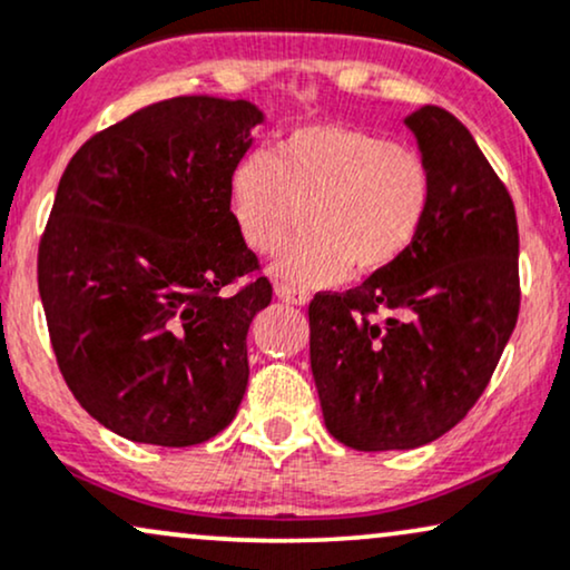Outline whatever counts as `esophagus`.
I'll return each mask as SVG.
<instances>
[{"label": "esophagus", "mask_w": 570, "mask_h": 570, "mask_svg": "<svg viewBox=\"0 0 570 570\" xmlns=\"http://www.w3.org/2000/svg\"><path fill=\"white\" fill-rule=\"evenodd\" d=\"M273 294H276L281 303H289V305H299V307H303V305L311 303V297H307L305 292L292 289V286H286V284H276V286H273Z\"/></svg>", "instance_id": "obj_1"}]
</instances>
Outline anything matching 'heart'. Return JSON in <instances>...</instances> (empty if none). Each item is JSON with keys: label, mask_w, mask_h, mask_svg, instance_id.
Here are the masks:
<instances>
[{"label": "heart", "mask_w": 570, "mask_h": 570, "mask_svg": "<svg viewBox=\"0 0 570 570\" xmlns=\"http://www.w3.org/2000/svg\"><path fill=\"white\" fill-rule=\"evenodd\" d=\"M230 212L252 249L273 252L307 207L311 236L278 252L271 273L297 289L332 286L397 263L420 236L430 173L414 150L345 125L299 127L276 156L252 150L230 175Z\"/></svg>", "instance_id": "heart-1"}]
</instances>
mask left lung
I'll return each mask as SVG.
<instances>
[{"label": "left lung", "instance_id": "left-lung-1", "mask_svg": "<svg viewBox=\"0 0 570 570\" xmlns=\"http://www.w3.org/2000/svg\"><path fill=\"white\" fill-rule=\"evenodd\" d=\"M403 125L430 173L420 236L361 286L307 307L326 430L355 451L420 449L462 422L520 311L515 207L475 137L438 106Z\"/></svg>", "mask_w": 570, "mask_h": 570}]
</instances>
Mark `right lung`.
Returning <instances> with one entry per match:
<instances>
[{
  "label": "right lung",
  "mask_w": 570,
  "mask_h": 570,
  "mask_svg": "<svg viewBox=\"0 0 570 570\" xmlns=\"http://www.w3.org/2000/svg\"><path fill=\"white\" fill-rule=\"evenodd\" d=\"M265 114L188 95L89 137L60 177L39 246L52 351L92 420L135 443L196 445L249 382L246 332L271 305L230 212V175Z\"/></svg>",
  "instance_id": "1"
}]
</instances>
